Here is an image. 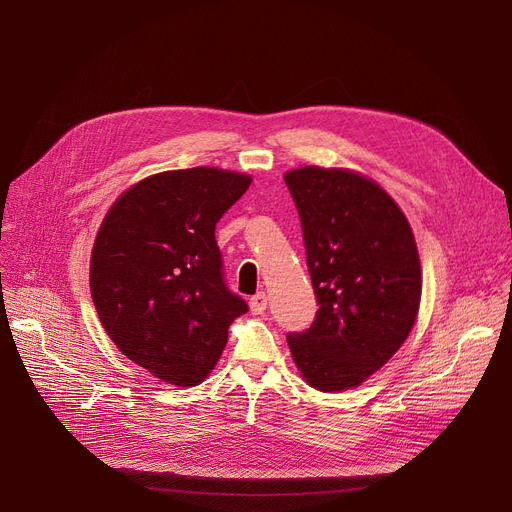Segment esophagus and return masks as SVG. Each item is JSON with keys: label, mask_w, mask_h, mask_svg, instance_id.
Returning a JSON list of instances; mask_svg holds the SVG:
<instances>
[{"label": "esophagus", "mask_w": 512, "mask_h": 512, "mask_svg": "<svg viewBox=\"0 0 512 512\" xmlns=\"http://www.w3.org/2000/svg\"><path fill=\"white\" fill-rule=\"evenodd\" d=\"M249 303H251L253 315H261L265 311V307H267V294L265 292H257L255 297H251Z\"/></svg>", "instance_id": "obj_1"}]
</instances>
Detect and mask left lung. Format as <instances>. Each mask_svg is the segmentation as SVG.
Masks as SVG:
<instances>
[{
    "label": "left lung",
    "instance_id": "8db88e82",
    "mask_svg": "<svg viewBox=\"0 0 512 512\" xmlns=\"http://www.w3.org/2000/svg\"><path fill=\"white\" fill-rule=\"evenodd\" d=\"M297 205L317 299L313 324L286 340L321 392L359 386L407 340L421 299V265L405 215L382 188L348 170L284 176Z\"/></svg>",
    "mask_w": 512,
    "mask_h": 512
}]
</instances>
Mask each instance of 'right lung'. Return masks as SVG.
<instances>
[{"label":"right lung","mask_w":512,"mask_h":512,"mask_svg":"<svg viewBox=\"0 0 512 512\" xmlns=\"http://www.w3.org/2000/svg\"><path fill=\"white\" fill-rule=\"evenodd\" d=\"M251 178L215 168L145 178L105 215L91 294L120 351L155 378L197 386L218 363L228 326L249 311L226 284L215 224Z\"/></svg>","instance_id":"add662e5"}]
</instances>
